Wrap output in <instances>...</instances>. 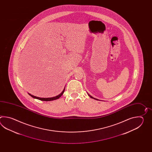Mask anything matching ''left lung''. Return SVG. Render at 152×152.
<instances>
[{"instance_id":"1","label":"left lung","mask_w":152,"mask_h":152,"mask_svg":"<svg viewBox=\"0 0 152 152\" xmlns=\"http://www.w3.org/2000/svg\"><path fill=\"white\" fill-rule=\"evenodd\" d=\"M88 96H90V97L91 98H93V99H96V100H98V99H96V98H94V97H92V96H91L90 95H89V94H88Z\"/></svg>"}]
</instances>
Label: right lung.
Returning a JSON list of instances; mask_svg holds the SVG:
<instances>
[{
    "label": "right lung",
    "instance_id": "right-lung-1",
    "mask_svg": "<svg viewBox=\"0 0 152 152\" xmlns=\"http://www.w3.org/2000/svg\"><path fill=\"white\" fill-rule=\"evenodd\" d=\"M65 90V88H64V90L62 91V92L60 94H58V96H55V97H51V98H39V97L34 96H33L32 94H29L30 96H31V97H32V98L37 99H39V100H43V101H51V100H56V99H58L64 93Z\"/></svg>",
    "mask_w": 152,
    "mask_h": 152
}]
</instances>
